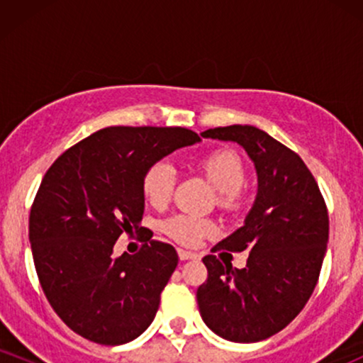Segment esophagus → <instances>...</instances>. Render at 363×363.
I'll return each instance as SVG.
<instances>
[{"label": "esophagus", "mask_w": 363, "mask_h": 363, "mask_svg": "<svg viewBox=\"0 0 363 363\" xmlns=\"http://www.w3.org/2000/svg\"><path fill=\"white\" fill-rule=\"evenodd\" d=\"M177 254H179V259H181V261L196 259V257H198V254H194V252H191V251H184V249H179Z\"/></svg>", "instance_id": "34e87169"}]
</instances>
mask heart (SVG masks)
Listing matches in <instances>:
<instances>
[{"mask_svg":"<svg viewBox=\"0 0 363 363\" xmlns=\"http://www.w3.org/2000/svg\"><path fill=\"white\" fill-rule=\"evenodd\" d=\"M196 169L218 191L216 205L225 211H234L242 206L245 199L247 167L242 157L232 148H215L198 158ZM176 186V172L167 162L148 165L141 177V191L152 206L162 208L170 201ZM162 230L179 244L196 245L203 237L215 232L211 220L194 215H174L162 223Z\"/></svg>","mask_w":363,"mask_h":363,"instance_id":"b5f03b06","label":"heart"}]
</instances>
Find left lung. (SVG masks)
Wrapping results in <instances>:
<instances>
[{"label": "left lung", "mask_w": 363, "mask_h": 363, "mask_svg": "<svg viewBox=\"0 0 363 363\" xmlns=\"http://www.w3.org/2000/svg\"><path fill=\"white\" fill-rule=\"evenodd\" d=\"M203 138L235 141L254 162L256 201L245 222L213 251H249L242 269L203 257L206 281L196 291L206 326L228 341L256 343L298 315L318 285L329 235L328 208L303 160L254 126L215 128Z\"/></svg>", "instance_id": "8db88e82"}]
</instances>
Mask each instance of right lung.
<instances>
[{
    "label": "right lung",
    "mask_w": 363,
    "mask_h": 363,
    "mask_svg": "<svg viewBox=\"0 0 363 363\" xmlns=\"http://www.w3.org/2000/svg\"><path fill=\"white\" fill-rule=\"evenodd\" d=\"M199 141L186 128L112 126L73 145L49 167L28 218L37 277L69 329L123 345L152 324L177 266L170 244L147 240L114 257L121 234H141L148 165Z\"/></svg>",
    "instance_id": "right-lung-1"
}]
</instances>
